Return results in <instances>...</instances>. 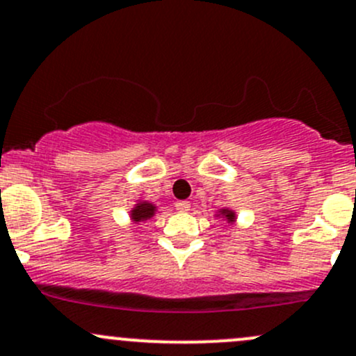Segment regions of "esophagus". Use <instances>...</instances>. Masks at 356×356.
Listing matches in <instances>:
<instances>
[{
	"mask_svg": "<svg viewBox=\"0 0 356 356\" xmlns=\"http://www.w3.org/2000/svg\"><path fill=\"white\" fill-rule=\"evenodd\" d=\"M189 208H191V203L189 201H177V203H175V209H177V211H189Z\"/></svg>",
	"mask_w": 356,
	"mask_h": 356,
	"instance_id": "1",
	"label": "esophagus"
}]
</instances>
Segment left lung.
I'll return each instance as SVG.
<instances>
[{"label": "left lung", "instance_id": "8db88e82", "mask_svg": "<svg viewBox=\"0 0 356 356\" xmlns=\"http://www.w3.org/2000/svg\"><path fill=\"white\" fill-rule=\"evenodd\" d=\"M216 216H218V218L227 220V223H235V222H237V215H235L234 209L222 208L218 213H216Z\"/></svg>", "mask_w": 356, "mask_h": 356}]
</instances>
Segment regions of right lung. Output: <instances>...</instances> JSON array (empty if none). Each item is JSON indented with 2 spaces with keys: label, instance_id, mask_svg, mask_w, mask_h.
<instances>
[{
  "label": "right lung",
  "instance_id": "obj_1",
  "mask_svg": "<svg viewBox=\"0 0 356 356\" xmlns=\"http://www.w3.org/2000/svg\"><path fill=\"white\" fill-rule=\"evenodd\" d=\"M155 211L156 207L153 203H149V201H138V203L134 204V208H131L129 216L134 223H140L153 218V216H155Z\"/></svg>",
  "mask_w": 356,
  "mask_h": 356
}]
</instances>
